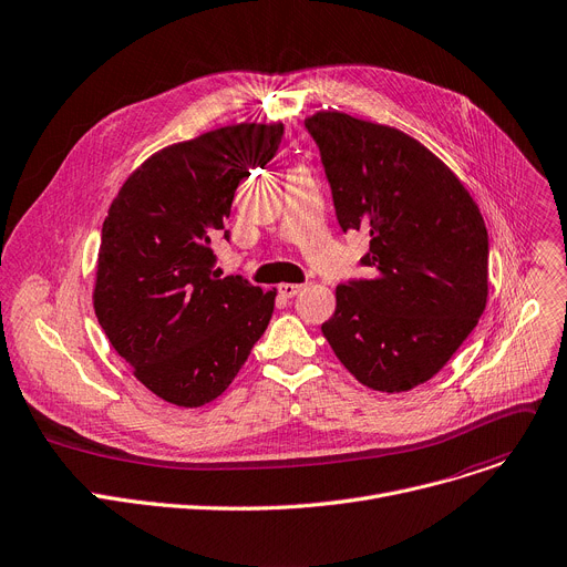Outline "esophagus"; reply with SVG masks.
Listing matches in <instances>:
<instances>
[{
    "instance_id": "obj_1",
    "label": "esophagus",
    "mask_w": 567,
    "mask_h": 567,
    "mask_svg": "<svg viewBox=\"0 0 567 567\" xmlns=\"http://www.w3.org/2000/svg\"><path fill=\"white\" fill-rule=\"evenodd\" d=\"M278 289H280V293H282L285 298H293V296H296L300 289H303V285H291V282H282Z\"/></svg>"
}]
</instances>
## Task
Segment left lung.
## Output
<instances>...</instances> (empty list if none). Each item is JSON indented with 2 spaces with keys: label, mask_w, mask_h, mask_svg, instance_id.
<instances>
[{
  "label": "left lung",
  "mask_w": 567,
  "mask_h": 567,
  "mask_svg": "<svg viewBox=\"0 0 567 567\" xmlns=\"http://www.w3.org/2000/svg\"><path fill=\"white\" fill-rule=\"evenodd\" d=\"M319 145L342 230H364L371 278L334 289L323 337L375 392H408L449 362L487 303V230L442 159L405 132L317 111Z\"/></svg>",
  "instance_id": "8db88e82"
}]
</instances>
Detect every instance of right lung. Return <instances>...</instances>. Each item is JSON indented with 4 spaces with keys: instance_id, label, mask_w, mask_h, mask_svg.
Here are the masks:
<instances>
[{
    "instance_id": "add662e5",
    "label": "right lung",
    "mask_w": 567,
    "mask_h": 567,
    "mask_svg": "<svg viewBox=\"0 0 567 567\" xmlns=\"http://www.w3.org/2000/svg\"><path fill=\"white\" fill-rule=\"evenodd\" d=\"M282 132V123H239L159 150L102 223L95 317L136 379L179 408L228 390L271 321L276 289L220 278L212 239L239 182L271 162Z\"/></svg>"
}]
</instances>
